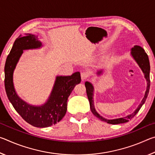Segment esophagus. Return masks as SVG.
Masks as SVG:
<instances>
[{
    "label": "esophagus",
    "instance_id": "esophagus-1",
    "mask_svg": "<svg viewBox=\"0 0 155 155\" xmlns=\"http://www.w3.org/2000/svg\"><path fill=\"white\" fill-rule=\"evenodd\" d=\"M89 75H88V73L86 72H81V79L82 81H84L85 79H87L88 78Z\"/></svg>",
    "mask_w": 155,
    "mask_h": 155
}]
</instances>
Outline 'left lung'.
<instances>
[{
    "mask_svg": "<svg viewBox=\"0 0 155 155\" xmlns=\"http://www.w3.org/2000/svg\"><path fill=\"white\" fill-rule=\"evenodd\" d=\"M130 55L132 56L133 59L135 60L136 63L138 64L139 66L141 68V71L143 72L144 74V78H146L147 86H146V90L145 92V95L141 101V103L139 104V106L137 107L134 111L132 114H130L128 115H126L125 117H120V118L116 119H112V120H108L101 116L98 112L96 111L95 107H94V88L92 84L88 81H86L85 83V85L86 87V91H87V95L88 97L89 102H90V105L91 111L92 112V114L95 115L96 117H98L99 120H101V121L105 122L108 124H122V123L127 122L133 118L135 115L137 114L138 111H140L141 107H142L144 103L146 102V100L148 97L149 90H150V62H149V59L148 57V54H146V52L144 51L143 48H141L140 46H134L133 48H131L130 50ZM103 73V70H98L97 71L96 74L98 75L101 74Z\"/></svg>",
    "mask_w": 155,
    "mask_h": 155,
    "instance_id": "obj_1",
    "label": "left lung"
}]
</instances>
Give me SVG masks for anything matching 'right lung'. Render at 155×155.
<instances>
[{"label": "right lung", "mask_w": 155, "mask_h": 155, "mask_svg": "<svg viewBox=\"0 0 155 155\" xmlns=\"http://www.w3.org/2000/svg\"><path fill=\"white\" fill-rule=\"evenodd\" d=\"M42 46V43L35 35L28 34L19 37L13 44L5 65V87L10 103L26 122L39 128L51 127L64 117L68 97L75 85L81 81L79 72L71 76H57L48 98L41 105H32L20 98L15 91L13 80L15 68L24 51Z\"/></svg>", "instance_id": "add662e5"}]
</instances>
